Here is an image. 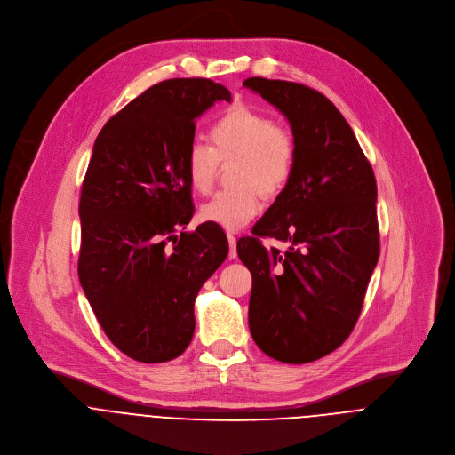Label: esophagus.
Masks as SVG:
<instances>
[{
  "mask_svg": "<svg viewBox=\"0 0 455 455\" xmlns=\"http://www.w3.org/2000/svg\"><path fill=\"white\" fill-rule=\"evenodd\" d=\"M227 239H228V244H230V253H228V257L230 259H235L237 257V239H235V235L232 234V232H228L227 234Z\"/></svg>",
  "mask_w": 455,
  "mask_h": 455,
  "instance_id": "1",
  "label": "esophagus"
}]
</instances>
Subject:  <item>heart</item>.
<instances>
[{
	"label": "heart",
	"instance_id": "b5f03b06",
	"mask_svg": "<svg viewBox=\"0 0 455 455\" xmlns=\"http://www.w3.org/2000/svg\"><path fill=\"white\" fill-rule=\"evenodd\" d=\"M211 145L193 141L184 156V173L198 195L212 189L218 164L235 161L230 180L235 188L202 205L204 221L237 230L260 212V195L275 198L289 184L298 156L294 134L250 106L228 108L209 131Z\"/></svg>",
	"mask_w": 455,
	"mask_h": 455
}]
</instances>
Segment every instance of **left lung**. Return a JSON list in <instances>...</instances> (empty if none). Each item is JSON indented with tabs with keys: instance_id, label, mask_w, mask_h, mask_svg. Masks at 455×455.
Returning <instances> with one entry per match:
<instances>
[{
	"instance_id": "8db88e82",
	"label": "left lung",
	"mask_w": 455,
	"mask_h": 455,
	"mask_svg": "<svg viewBox=\"0 0 455 455\" xmlns=\"http://www.w3.org/2000/svg\"><path fill=\"white\" fill-rule=\"evenodd\" d=\"M246 88L280 109L298 145L289 184L237 241L253 283L248 323L255 344L283 363H310L351 335L379 259L378 186L351 125L321 92L248 77ZM269 236L288 248L266 249Z\"/></svg>"
}]
</instances>
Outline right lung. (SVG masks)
<instances>
[{
	"instance_id": "add662e5",
	"label": "right lung",
	"mask_w": 455,
	"mask_h": 455,
	"mask_svg": "<svg viewBox=\"0 0 455 455\" xmlns=\"http://www.w3.org/2000/svg\"><path fill=\"white\" fill-rule=\"evenodd\" d=\"M230 92L205 77L161 81L100 129L81 188L83 292L111 344L141 363L180 356L195 299L228 255L220 225L180 232L195 207L184 156L195 118Z\"/></svg>"
}]
</instances>
